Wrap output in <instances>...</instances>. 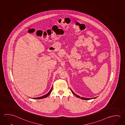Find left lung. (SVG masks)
<instances>
[{
	"label": "left lung",
	"instance_id": "8db88e82",
	"mask_svg": "<svg viewBox=\"0 0 125 125\" xmlns=\"http://www.w3.org/2000/svg\"><path fill=\"white\" fill-rule=\"evenodd\" d=\"M71 91L72 92V94H74L75 95V96L77 97H78V98H81L82 99H83V100H90V99H95L96 98V97H94V98H85V97H80V96H79L78 95H77L76 94H75V93H74V92H73V91H72V90L71 89Z\"/></svg>",
	"mask_w": 125,
	"mask_h": 125
}]
</instances>
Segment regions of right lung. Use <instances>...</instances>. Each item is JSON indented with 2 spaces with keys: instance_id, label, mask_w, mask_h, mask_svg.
<instances>
[{
  "instance_id": "obj_1",
  "label": "right lung",
  "mask_w": 125,
  "mask_h": 125,
  "mask_svg": "<svg viewBox=\"0 0 125 125\" xmlns=\"http://www.w3.org/2000/svg\"><path fill=\"white\" fill-rule=\"evenodd\" d=\"M52 88H53V86L52 87L51 89V90H50V91L48 92V93L46 94V95H45L44 96H40V97H36V98H32L34 99H41L44 98H45V97H46L47 96H48L50 94H51V92L52 91Z\"/></svg>"
}]
</instances>
